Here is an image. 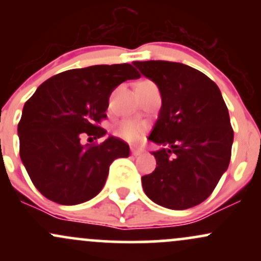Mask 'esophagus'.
<instances>
[{
	"label": "esophagus",
	"instance_id": "34e87169",
	"mask_svg": "<svg viewBox=\"0 0 261 261\" xmlns=\"http://www.w3.org/2000/svg\"><path fill=\"white\" fill-rule=\"evenodd\" d=\"M131 153L134 155H140L142 153V149L141 148H137V147H131Z\"/></svg>",
	"mask_w": 261,
	"mask_h": 261
}]
</instances>
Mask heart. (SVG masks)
<instances>
[{
  "label": "heart",
  "instance_id": "1",
  "mask_svg": "<svg viewBox=\"0 0 261 261\" xmlns=\"http://www.w3.org/2000/svg\"><path fill=\"white\" fill-rule=\"evenodd\" d=\"M147 126L139 120H124L116 126V134L128 141H137L146 133Z\"/></svg>",
  "mask_w": 261,
  "mask_h": 261
}]
</instances>
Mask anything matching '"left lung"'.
<instances>
[{"label": "left lung", "mask_w": 261, "mask_h": 261, "mask_svg": "<svg viewBox=\"0 0 261 261\" xmlns=\"http://www.w3.org/2000/svg\"><path fill=\"white\" fill-rule=\"evenodd\" d=\"M157 85L162 107L148 140L157 167L141 178L152 201L187 210L211 195L230 161L233 128L220 88L190 66L170 61H135Z\"/></svg>", "instance_id": "left-lung-1"}]
</instances>
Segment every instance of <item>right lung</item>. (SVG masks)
<instances>
[{
    "instance_id": "right-lung-1",
    "label": "right lung",
    "mask_w": 261,
    "mask_h": 261,
    "mask_svg": "<svg viewBox=\"0 0 261 261\" xmlns=\"http://www.w3.org/2000/svg\"><path fill=\"white\" fill-rule=\"evenodd\" d=\"M140 79L130 64L73 68L46 80L25 101L19 124V154L33 184L60 205H79L100 193L114 160L128 145L98 126L120 83ZM89 137L83 145L80 140Z\"/></svg>"
}]
</instances>
